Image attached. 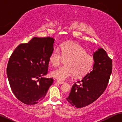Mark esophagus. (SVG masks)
Returning a JSON list of instances; mask_svg holds the SVG:
<instances>
[{
	"instance_id": "obj_1",
	"label": "esophagus",
	"mask_w": 122,
	"mask_h": 122,
	"mask_svg": "<svg viewBox=\"0 0 122 122\" xmlns=\"http://www.w3.org/2000/svg\"><path fill=\"white\" fill-rule=\"evenodd\" d=\"M57 82L58 84H63L64 83V82H63V81H59V80H57V81H56Z\"/></svg>"
}]
</instances>
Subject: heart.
Here are the masks:
<instances>
[{
	"instance_id": "obj_1",
	"label": "heart",
	"mask_w": 122,
	"mask_h": 122,
	"mask_svg": "<svg viewBox=\"0 0 122 122\" xmlns=\"http://www.w3.org/2000/svg\"><path fill=\"white\" fill-rule=\"evenodd\" d=\"M60 51L54 49L49 57V61L53 66H57L62 61L66 60L65 65L54 70L51 73L52 77L59 81H64L74 75L81 77L92 69L94 64L93 56L86 52V50L79 43L74 42H65L61 45Z\"/></svg>"
}]
</instances>
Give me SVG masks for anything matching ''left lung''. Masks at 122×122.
Instances as JSON below:
<instances>
[{"label":"left lung","instance_id":"obj_1","mask_svg":"<svg viewBox=\"0 0 122 122\" xmlns=\"http://www.w3.org/2000/svg\"><path fill=\"white\" fill-rule=\"evenodd\" d=\"M93 57L92 70L73 85L66 98L77 108L87 106L99 98L106 89L112 74V60L103 48L95 51Z\"/></svg>","mask_w":122,"mask_h":122}]
</instances>
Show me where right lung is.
Segmentation results:
<instances>
[{"label": "right lung", "mask_w": 122, "mask_h": 122, "mask_svg": "<svg viewBox=\"0 0 122 122\" xmlns=\"http://www.w3.org/2000/svg\"><path fill=\"white\" fill-rule=\"evenodd\" d=\"M55 40L51 37H34L20 44L11 55L6 67L10 88L19 101L33 105L46 96L52 78L43 76L48 72L49 57Z\"/></svg>", "instance_id": "obj_1"}]
</instances>
